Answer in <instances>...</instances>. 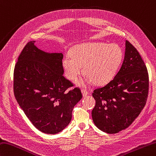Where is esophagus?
<instances>
[{
    "instance_id": "1",
    "label": "esophagus",
    "mask_w": 156,
    "mask_h": 156,
    "mask_svg": "<svg viewBox=\"0 0 156 156\" xmlns=\"http://www.w3.org/2000/svg\"><path fill=\"white\" fill-rule=\"evenodd\" d=\"M81 92L82 93V95H83V97H86V96H87L88 94V92L87 90H85V89H82L81 90Z\"/></svg>"
}]
</instances>
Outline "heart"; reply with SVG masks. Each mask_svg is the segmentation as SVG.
<instances>
[{"label": "heart", "instance_id": "heart-1", "mask_svg": "<svg viewBox=\"0 0 156 156\" xmlns=\"http://www.w3.org/2000/svg\"><path fill=\"white\" fill-rule=\"evenodd\" d=\"M123 51L116 44L94 42L78 44L71 51V57L67 55L62 61L67 78L75 80L82 72L87 75L78 84L84 85L93 82L96 85L108 83L114 77L123 59Z\"/></svg>", "mask_w": 156, "mask_h": 156}]
</instances>
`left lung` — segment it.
I'll return each mask as SVG.
<instances>
[{"label":"left lung","mask_w":156,"mask_h":156,"mask_svg":"<svg viewBox=\"0 0 156 156\" xmlns=\"http://www.w3.org/2000/svg\"><path fill=\"white\" fill-rule=\"evenodd\" d=\"M123 63L114 78L93 90L94 124L101 130L117 133L129 127L139 116L147 99L149 75L142 58L126 41Z\"/></svg>","instance_id":"left-lung-1"}]
</instances>
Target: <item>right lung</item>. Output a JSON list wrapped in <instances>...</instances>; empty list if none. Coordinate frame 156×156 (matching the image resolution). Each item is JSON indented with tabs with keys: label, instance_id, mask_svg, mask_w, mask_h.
<instances>
[{
	"label": "right lung",
	"instance_id": "add662e5",
	"mask_svg": "<svg viewBox=\"0 0 156 156\" xmlns=\"http://www.w3.org/2000/svg\"><path fill=\"white\" fill-rule=\"evenodd\" d=\"M27 42L15 64L14 95L18 104L36 129L57 134L72 120V110L80 101L78 88L63 76L62 53H49Z\"/></svg>",
	"mask_w": 156,
	"mask_h": 156
}]
</instances>
